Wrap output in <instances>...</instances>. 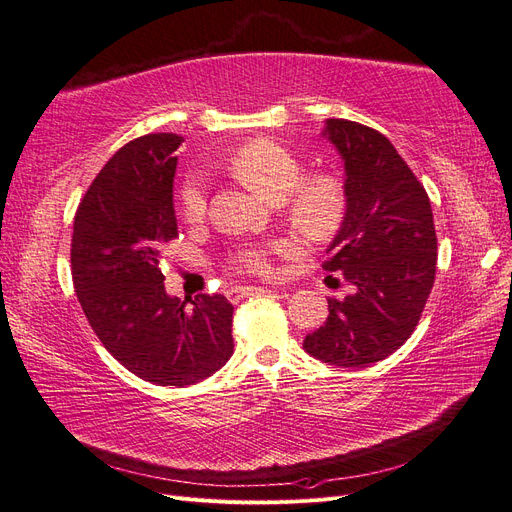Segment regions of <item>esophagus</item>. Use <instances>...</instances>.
Returning <instances> with one entry per match:
<instances>
[{
    "mask_svg": "<svg viewBox=\"0 0 512 512\" xmlns=\"http://www.w3.org/2000/svg\"><path fill=\"white\" fill-rule=\"evenodd\" d=\"M270 289H263V287H232L227 291V297L232 301H240L242 297H249V295H261V293H268Z\"/></svg>",
    "mask_w": 512,
    "mask_h": 512,
    "instance_id": "34e87169",
    "label": "esophagus"
}]
</instances>
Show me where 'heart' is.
<instances>
[{
    "mask_svg": "<svg viewBox=\"0 0 512 512\" xmlns=\"http://www.w3.org/2000/svg\"><path fill=\"white\" fill-rule=\"evenodd\" d=\"M230 173L270 202H280L289 196L291 219L312 238H325L337 230L344 217V192L333 177L314 175L302 179L304 166L299 158L270 139H257L240 147L230 160ZM179 211L187 223H200L206 215V185L202 177H189L181 189ZM291 242H276L272 246H246L238 251L234 263L253 274L272 272V253H293Z\"/></svg>",
    "mask_w": 512,
    "mask_h": 512,
    "instance_id": "b5f03b06",
    "label": "heart"
}]
</instances>
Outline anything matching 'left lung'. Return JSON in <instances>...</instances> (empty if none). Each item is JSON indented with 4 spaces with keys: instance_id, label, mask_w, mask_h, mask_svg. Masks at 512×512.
<instances>
[{
    "instance_id": "1",
    "label": "left lung",
    "mask_w": 512,
    "mask_h": 512,
    "mask_svg": "<svg viewBox=\"0 0 512 512\" xmlns=\"http://www.w3.org/2000/svg\"><path fill=\"white\" fill-rule=\"evenodd\" d=\"M344 164L346 208L327 246V272L352 293L329 299L327 323L304 350L335 367L361 369L399 350L422 316L437 272V234L426 189L399 151L369 126L325 120Z\"/></svg>"
}]
</instances>
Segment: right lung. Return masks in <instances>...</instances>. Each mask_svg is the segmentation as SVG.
<instances>
[{
  "label": "right lung",
  "instance_id": "right-lung-1",
  "mask_svg": "<svg viewBox=\"0 0 512 512\" xmlns=\"http://www.w3.org/2000/svg\"><path fill=\"white\" fill-rule=\"evenodd\" d=\"M181 141L158 132L118 149L82 198L71 238L73 285L92 331L130 373L177 388L206 380L234 354L230 301L164 289L160 253L179 236Z\"/></svg>",
  "mask_w": 512,
  "mask_h": 512
}]
</instances>
